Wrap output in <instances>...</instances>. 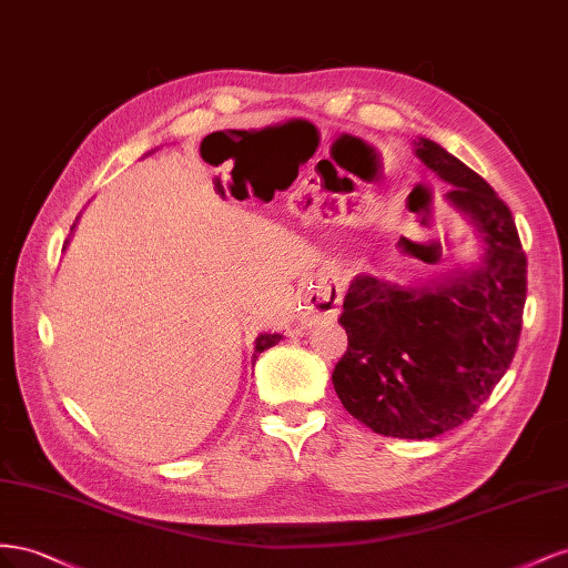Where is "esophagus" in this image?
I'll list each match as a JSON object with an SVG mask.
<instances>
[{"mask_svg": "<svg viewBox=\"0 0 568 568\" xmlns=\"http://www.w3.org/2000/svg\"><path fill=\"white\" fill-rule=\"evenodd\" d=\"M343 295H345V278H339V275H326V278L314 285V290H310L304 310L310 312L312 318L333 321L339 314Z\"/></svg>", "mask_w": 568, "mask_h": 568, "instance_id": "1", "label": "esophagus"}]
</instances>
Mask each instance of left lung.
<instances>
[{"label":"left lung","instance_id":"8db88e82","mask_svg":"<svg viewBox=\"0 0 568 568\" xmlns=\"http://www.w3.org/2000/svg\"><path fill=\"white\" fill-rule=\"evenodd\" d=\"M414 152L449 183L447 202L476 225L480 264L416 287L356 275L343 316L347 352L333 387L343 407L374 433L426 440L462 426L507 374L526 304V254L509 206L440 144Z\"/></svg>","mask_w":568,"mask_h":568}]
</instances>
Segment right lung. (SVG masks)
<instances>
[{
    "label": "right lung",
    "instance_id": "add662e5",
    "mask_svg": "<svg viewBox=\"0 0 568 568\" xmlns=\"http://www.w3.org/2000/svg\"><path fill=\"white\" fill-rule=\"evenodd\" d=\"M73 229H75V223H73ZM73 229H71V231H73ZM281 339H283V335H278V333H273V335H271V333L258 335V337H256V347H254V352H256V354H262L264 349H268V347H273V345H278ZM256 354H254V356H256Z\"/></svg>",
    "mask_w": 568,
    "mask_h": 568
}]
</instances>
